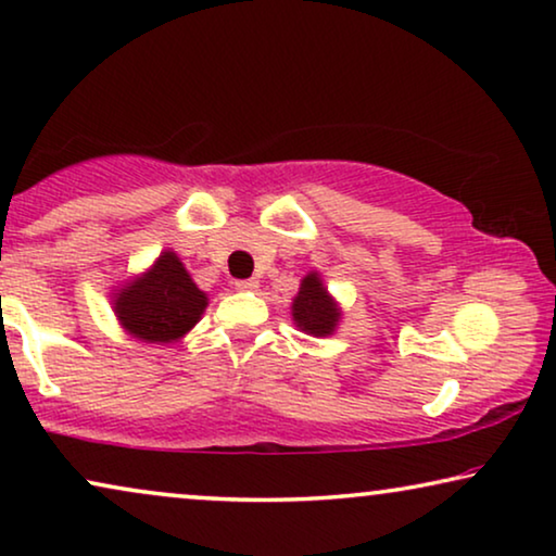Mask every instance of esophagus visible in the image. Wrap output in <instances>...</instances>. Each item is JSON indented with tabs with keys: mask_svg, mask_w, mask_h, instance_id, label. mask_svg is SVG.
<instances>
[{
	"mask_svg": "<svg viewBox=\"0 0 556 556\" xmlns=\"http://www.w3.org/2000/svg\"><path fill=\"white\" fill-rule=\"evenodd\" d=\"M238 291H257V288H261V280H255V278H245V280H238Z\"/></svg>",
	"mask_w": 556,
	"mask_h": 556,
	"instance_id": "esophagus-1",
	"label": "esophagus"
}]
</instances>
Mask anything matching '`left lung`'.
Instances as JSON below:
<instances>
[{"mask_svg": "<svg viewBox=\"0 0 556 556\" xmlns=\"http://www.w3.org/2000/svg\"><path fill=\"white\" fill-rule=\"evenodd\" d=\"M291 316L299 331L308 333V337H331L337 331L341 321V306L329 293V288L324 286L318 270H311L301 280L299 293L293 295L291 303Z\"/></svg>", "mask_w": 556, "mask_h": 556, "instance_id": "1", "label": "left lung"}]
</instances>
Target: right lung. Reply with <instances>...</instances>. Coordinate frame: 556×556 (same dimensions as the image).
<instances>
[{"label": "right lung", "instance_id": "obj_1", "mask_svg": "<svg viewBox=\"0 0 556 556\" xmlns=\"http://www.w3.org/2000/svg\"><path fill=\"white\" fill-rule=\"evenodd\" d=\"M111 299L128 337L162 346L192 331L210 303L174 250H164L151 268L124 280Z\"/></svg>", "mask_w": 556, "mask_h": 556}]
</instances>
